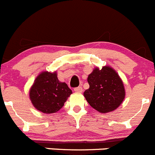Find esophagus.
<instances>
[{"label":"esophagus","instance_id":"1","mask_svg":"<svg viewBox=\"0 0 155 155\" xmlns=\"http://www.w3.org/2000/svg\"><path fill=\"white\" fill-rule=\"evenodd\" d=\"M74 91L76 92H79V93H81V92H82V91H83V89H82V87H80V86H79V87H76L74 89Z\"/></svg>","mask_w":155,"mask_h":155}]
</instances>
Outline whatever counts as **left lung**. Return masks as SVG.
<instances>
[{"label":"left lung","mask_w":155,"mask_h":155,"mask_svg":"<svg viewBox=\"0 0 155 155\" xmlns=\"http://www.w3.org/2000/svg\"><path fill=\"white\" fill-rule=\"evenodd\" d=\"M89 88L84 96L89 105L102 113L112 112L125 99V89L117 73L109 66L95 68L88 76Z\"/></svg>","instance_id":"left-lung-1"}]
</instances>
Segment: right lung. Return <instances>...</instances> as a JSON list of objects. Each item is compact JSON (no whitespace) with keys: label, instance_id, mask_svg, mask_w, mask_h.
<instances>
[{"label":"right lung","instance_id":"1","mask_svg":"<svg viewBox=\"0 0 155 155\" xmlns=\"http://www.w3.org/2000/svg\"><path fill=\"white\" fill-rule=\"evenodd\" d=\"M71 94L72 90L65 82L58 80L56 73L43 72L30 89V98L37 110L51 114L62 108Z\"/></svg>","mask_w":155,"mask_h":155}]
</instances>
